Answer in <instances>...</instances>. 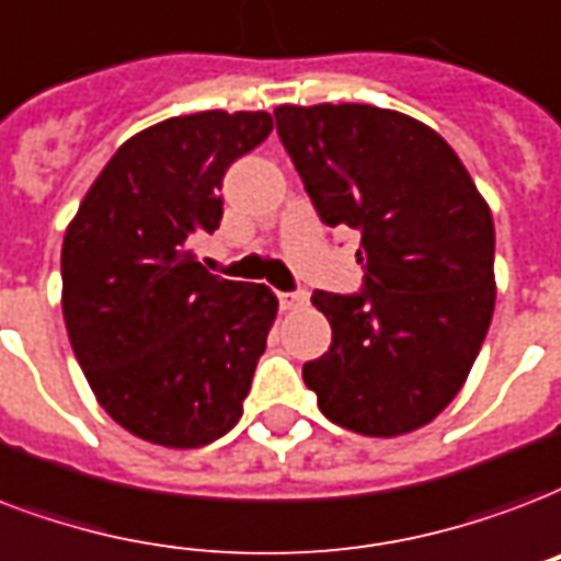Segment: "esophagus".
Wrapping results in <instances>:
<instances>
[{
    "mask_svg": "<svg viewBox=\"0 0 561 561\" xmlns=\"http://www.w3.org/2000/svg\"><path fill=\"white\" fill-rule=\"evenodd\" d=\"M309 302V294L306 290H282L279 306L282 309H302Z\"/></svg>",
    "mask_w": 561,
    "mask_h": 561,
    "instance_id": "34e87169",
    "label": "esophagus"
}]
</instances>
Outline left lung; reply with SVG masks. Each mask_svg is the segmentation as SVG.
<instances>
[{
    "instance_id": "8db88e82",
    "label": "left lung",
    "mask_w": 561,
    "mask_h": 561,
    "mask_svg": "<svg viewBox=\"0 0 561 561\" xmlns=\"http://www.w3.org/2000/svg\"><path fill=\"white\" fill-rule=\"evenodd\" d=\"M273 117L320 220L362 234V290L311 297L332 344L302 379L344 430H421L461 391L494 314L489 203L450 144L400 111L323 102Z\"/></svg>"
}]
</instances>
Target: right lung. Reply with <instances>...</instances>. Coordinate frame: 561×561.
Segmentation results:
<instances>
[{
    "mask_svg": "<svg viewBox=\"0 0 561 561\" xmlns=\"http://www.w3.org/2000/svg\"><path fill=\"white\" fill-rule=\"evenodd\" d=\"M267 111H199L144 128L81 199L61 247L72 353L100 405L144 442L191 450L241 421L279 302L196 262L224 217L226 170Z\"/></svg>",
    "mask_w": 561,
    "mask_h": 561,
    "instance_id": "right-lung-1",
    "label": "right lung"
}]
</instances>
